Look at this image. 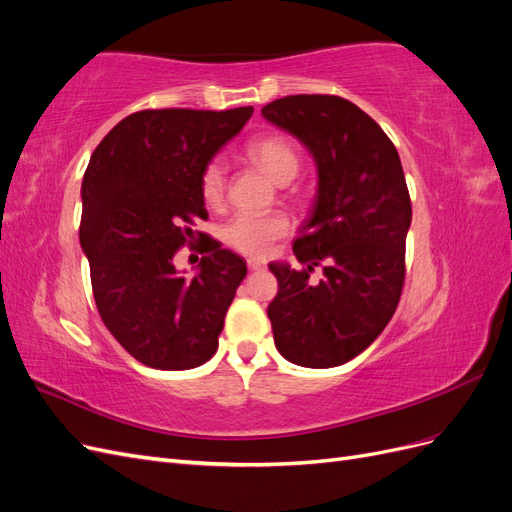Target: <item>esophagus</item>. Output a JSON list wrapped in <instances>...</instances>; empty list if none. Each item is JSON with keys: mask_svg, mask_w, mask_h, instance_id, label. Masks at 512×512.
<instances>
[{"mask_svg": "<svg viewBox=\"0 0 512 512\" xmlns=\"http://www.w3.org/2000/svg\"><path fill=\"white\" fill-rule=\"evenodd\" d=\"M247 267H250V271H260V269H265V262H262L260 258H247Z\"/></svg>", "mask_w": 512, "mask_h": 512, "instance_id": "34e87169", "label": "esophagus"}]
</instances>
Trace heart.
<instances>
[{
	"label": "heart",
	"instance_id": "heart-1",
	"mask_svg": "<svg viewBox=\"0 0 512 512\" xmlns=\"http://www.w3.org/2000/svg\"><path fill=\"white\" fill-rule=\"evenodd\" d=\"M250 156L265 175L275 183H288L299 173V153L288 138L269 134L256 138L247 147ZM226 192V168L220 160H213L200 175V194L209 207H220ZM290 224L282 213H239L224 228V239L230 247L247 256H265L273 241L284 237Z\"/></svg>",
	"mask_w": 512,
	"mask_h": 512
}]
</instances>
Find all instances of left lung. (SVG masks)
I'll list each match as a JSON object with an SVG mask.
<instances>
[{
	"instance_id": "obj_1",
	"label": "left lung",
	"mask_w": 512,
	"mask_h": 512,
	"mask_svg": "<svg viewBox=\"0 0 512 512\" xmlns=\"http://www.w3.org/2000/svg\"><path fill=\"white\" fill-rule=\"evenodd\" d=\"M309 151L314 205L292 250L303 271L269 262L277 294L267 314L275 348L301 367L344 365L374 344L404 288L412 205L391 138L350 100L288 96L262 108ZM323 265V280L308 273Z\"/></svg>"
}]
</instances>
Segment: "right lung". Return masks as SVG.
Returning <instances> with one entry per match:
<instances>
[{
    "label": "right lung",
    "mask_w": 512,
    "mask_h": 512,
    "mask_svg": "<svg viewBox=\"0 0 512 512\" xmlns=\"http://www.w3.org/2000/svg\"><path fill=\"white\" fill-rule=\"evenodd\" d=\"M232 111L162 108L121 119L91 153L81 185V247L98 312L117 342L149 367L181 371L218 350L245 260L205 239L188 275L179 247L207 220L200 175L250 121Z\"/></svg>",
    "instance_id": "obj_1"
}]
</instances>
